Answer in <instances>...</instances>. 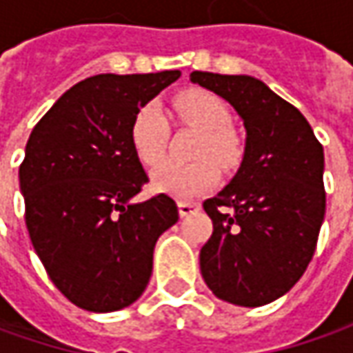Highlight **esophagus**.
Wrapping results in <instances>:
<instances>
[{"label":"esophagus","instance_id":"obj_1","mask_svg":"<svg viewBox=\"0 0 353 353\" xmlns=\"http://www.w3.org/2000/svg\"><path fill=\"white\" fill-rule=\"evenodd\" d=\"M198 210H200V204L198 202H186V200L179 202V214H181V218H186V216H190V214H194Z\"/></svg>","mask_w":353,"mask_h":353}]
</instances>
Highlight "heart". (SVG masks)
<instances>
[{
  "instance_id": "heart-1",
  "label": "heart",
  "mask_w": 353,
  "mask_h": 353,
  "mask_svg": "<svg viewBox=\"0 0 353 353\" xmlns=\"http://www.w3.org/2000/svg\"><path fill=\"white\" fill-rule=\"evenodd\" d=\"M172 114L188 128L200 131L192 149L198 157L192 163L161 161L169 139V121L157 103H145L133 116L129 139L137 159L153 167L151 186L157 192L174 198H192L208 190L218 179L216 161L222 169H234L243 155V145L230 125V112L225 103L212 92L190 88L179 94L172 103ZM214 158L213 161L211 159Z\"/></svg>"
}]
</instances>
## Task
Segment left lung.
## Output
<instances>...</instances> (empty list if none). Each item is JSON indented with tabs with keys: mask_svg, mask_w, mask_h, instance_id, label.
I'll return each instance as SVG.
<instances>
[{
	"mask_svg": "<svg viewBox=\"0 0 353 353\" xmlns=\"http://www.w3.org/2000/svg\"><path fill=\"white\" fill-rule=\"evenodd\" d=\"M190 82L224 98L245 128L239 169L204 202L214 232L200 250V273L230 305L273 303L316 250L326 212L322 145L305 116L253 76L196 70Z\"/></svg>",
	"mask_w": 353,
	"mask_h": 353,
	"instance_id": "obj_1",
	"label": "left lung"
}]
</instances>
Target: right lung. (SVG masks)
<instances>
[{
    "instance_id": "1",
    "label": "right lung",
    "mask_w": 353,
    "mask_h": 353,
    "mask_svg": "<svg viewBox=\"0 0 353 353\" xmlns=\"http://www.w3.org/2000/svg\"><path fill=\"white\" fill-rule=\"evenodd\" d=\"M179 76H92L31 131L19 167L29 237L54 287L84 310L133 305L151 279L157 239L179 220L167 194L131 200L149 176L129 139L137 110Z\"/></svg>"
}]
</instances>
